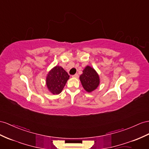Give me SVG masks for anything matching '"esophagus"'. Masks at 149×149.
<instances>
[{"label": "esophagus", "instance_id": "1", "mask_svg": "<svg viewBox=\"0 0 149 149\" xmlns=\"http://www.w3.org/2000/svg\"><path fill=\"white\" fill-rule=\"evenodd\" d=\"M72 77H75V78H78L79 77V75L77 74H75V75H72Z\"/></svg>", "mask_w": 149, "mask_h": 149}]
</instances>
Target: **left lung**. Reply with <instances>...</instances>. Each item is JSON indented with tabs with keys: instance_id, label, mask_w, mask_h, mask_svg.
<instances>
[{
	"instance_id": "obj_1",
	"label": "left lung",
	"mask_w": 149,
	"mask_h": 149,
	"mask_svg": "<svg viewBox=\"0 0 149 149\" xmlns=\"http://www.w3.org/2000/svg\"><path fill=\"white\" fill-rule=\"evenodd\" d=\"M83 74L80 76V81L87 92L91 93L94 91L100 84V77L93 68L87 66L83 70Z\"/></svg>"
}]
</instances>
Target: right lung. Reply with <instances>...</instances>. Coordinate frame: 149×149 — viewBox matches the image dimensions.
Returning <instances> with one entry per match:
<instances>
[{"label": "right lung", "mask_w": 149, "mask_h": 149, "mask_svg": "<svg viewBox=\"0 0 149 149\" xmlns=\"http://www.w3.org/2000/svg\"><path fill=\"white\" fill-rule=\"evenodd\" d=\"M70 76L63 68L56 65L48 72L46 84L48 90L53 94H58L62 92Z\"/></svg>", "instance_id": "obj_1"}]
</instances>
